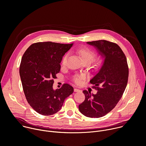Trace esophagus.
<instances>
[{
    "label": "esophagus",
    "instance_id": "1",
    "mask_svg": "<svg viewBox=\"0 0 146 146\" xmlns=\"http://www.w3.org/2000/svg\"><path fill=\"white\" fill-rule=\"evenodd\" d=\"M74 91L75 92H80L81 90H80V89H77V88H75V89H74Z\"/></svg>",
    "mask_w": 146,
    "mask_h": 146
}]
</instances>
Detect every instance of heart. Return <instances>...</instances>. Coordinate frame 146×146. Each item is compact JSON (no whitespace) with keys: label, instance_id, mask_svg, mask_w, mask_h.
<instances>
[{"label":"heart","instance_id":"b5f03b06","mask_svg":"<svg viewBox=\"0 0 146 146\" xmlns=\"http://www.w3.org/2000/svg\"><path fill=\"white\" fill-rule=\"evenodd\" d=\"M77 53L81 57L82 60L85 63H89L90 64L91 62L93 61L96 56V53L94 51L90 49L88 47H81L77 50ZM69 56V53H66L62 59V64L63 65H65L67 61V58ZM95 63L97 65H100L103 64V60L102 59H98L95 61ZM86 76L85 74H75L73 77V81L76 83L77 84H80L82 82V81L85 80Z\"/></svg>","mask_w":146,"mask_h":146}]
</instances>
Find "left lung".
<instances>
[{
  "mask_svg": "<svg viewBox=\"0 0 146 146\" xmlns=\"http://www.w3.org/2000/svg\"><path fill=\"white\" fill-rule=\"evenodd\" d=\"M87 43L96 48L104 61L99 72L90 81L98 92L91 94L84 90L85 99L78 109L86 117L98 118L111 112L121 99L128 82V66L124 53L116 43L106 40Z\"/></svg>",
  "mask_w": 146,
  "mask_h": 146,
  "instance_id": "1",
  "label": "left lung"
}]
</instances>
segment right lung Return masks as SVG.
Returning <instances> with one entry per match:
<instances>
[{"instance_id": "add662e5", "label": "right lung", "mask_w": 146, "mask_h": 146, "mask_svg": "<svg viewBox=\"0 0 146 146\" xmlns=\"http://www.w3.org/2000/svg\"><path fill=\"white\" fill-rule=\"evenodd\" d=\"M72 45L36 42L30 45L22 56L19 74L26 99L33 110L42 115H52L59 111L65 99L74 91L68 84L56 90L53 88L62 57Z\"/></svg>"}]
</instances>
